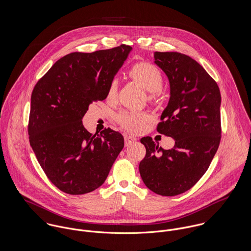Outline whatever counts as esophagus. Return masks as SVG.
Segmentation results:
<instances>
[{
	"instance_id": "esophagus-1",
	"label": "esophagus",
	"mask_w": 251,
	"mask_h": 251,
	"mask_svg": "<svg viewBox=\"0 0 251 251\" xmlns=\"http://www.w3.org/2000/svg\"><path fill=\"white\" fill-rule=\"evenodd\" d=\"M136 141V138L134 136L131 135H126L125 136V145L126 146H129L132 143H134Z\"/></svg>"
}]
</instances>
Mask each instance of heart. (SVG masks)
Masks as SVG:
<instances>
[{
    "instance_id": "heart-1",
    "label": "heart",
    "mask_w": 251,
    "mask_h": 251,
    "mask_svg": "<svg viewBox=\"0 0 251 251\" xmlns=\"http://www.w3.org/2000/svg\"><path fill=\"white\" fill-rule=\"evenodd\" d=\"M128 75L151 93V100L157 99L158 92L164 85V75L155 65L149 62H138L129 69ZM119 82L116 78H113L109 82L106 90V98L109 101L114 102L117 100ZM116 120L122 127L137 133L143 130L147 123L151 120V116L146 112L124 111L117 115Z\"/></svg>"
}]
</instances>
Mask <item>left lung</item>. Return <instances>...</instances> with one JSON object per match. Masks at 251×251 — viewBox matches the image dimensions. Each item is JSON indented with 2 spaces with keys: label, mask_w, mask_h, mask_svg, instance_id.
<instances>
[{
  "label": "left lung",
  "mask_w": 251,
  "mask_h": 251,
  "mask_svg": "<svg viewBox=\"0 0 251 251\" xmlns=\"http://www.w3.org/2000/svg\"><path fill=\"white\" fill-rule=\"evenodd\" d=\"M166 73L170 100L156 126L175 139L164 150L150 136L141 138L146 155L139 164L146 186L162 196L190 189L208 170L221 139V96L215 80L192 58L178 52H154Z\"/></svg>",
  "instance_id": "1"
}]
</instances>
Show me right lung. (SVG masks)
Instances as JSON below:
<instances>
[{
  "label": "right lung",
  "instance_id": "right-lung-1",
  "mask_svg": "<svg viewBox=\"0 0 251 251\" xmlns=\"http://www.w3.org/2000/svg\"><path fill=\"white\" fill-rule=\"evenodd\" d=\"M131 49L122 44L68 54L33 90L30 144L47 178L63 192L80 195L100 187L124 148L120 132L108 127L92 134L83 126L82 118L92 102L106 99L109 82Z\"/></svg>",
  "mask_w": 251,
  "mask_h": 251
}]
</instances>
